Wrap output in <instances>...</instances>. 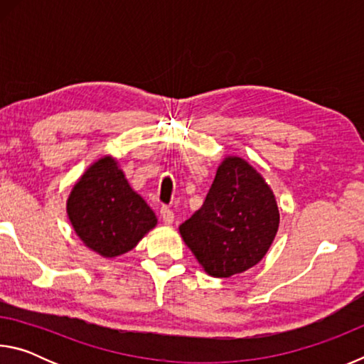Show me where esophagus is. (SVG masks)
<instances>
[{
	"label": "esophagus",
	"mask_w": 364,
	"mask_h": 364,
	"mask_svg": "<svg viewBox=\"0 0 364 364\" xmlns=\"http://www.w3.org/2000/svg\"><path fill=\"white\" fill-rule=\"evenodd\" d=\"M160 217H162L165 225H171V223H173V221H175V213H173V210H171V208L167 207V205H164L162 208H160Z\"/></svg>",
	"instance_id": "esophagus-1"
}]
</instances>
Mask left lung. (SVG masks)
<instances>
[{"instance_id":"8db88e82","label":"left lung","mask_w":364,"mask_h":364,"mask_svg":"<svg viewBox=\"0 0 364 364\" xmlns=\"http://www.w3.org/2000/svg\"><path fill=\"white\" fill-rule=\"evenodd\" d=\"M278 226V204L262 175L245 160L226 157L204 204L180 232L208 274L230 278L262 260Z\"/></svg>"}]
</instances>
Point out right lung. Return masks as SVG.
Returning <instances> with one entry per match:
<instances>
[{"mask_svg": "<svg viewBox=\"0 0 364 364\" xmlns=\"http://www.w3.org/2000/svg\"><path fill=\"white\" fill-rule=\"evenodd\" d=\"M67 213L85 245L106 258L132 250L157 225L156 213L112 157L100 159L85 171L67 199Z\"/></svg>", "mask_w": 364, "mask_h": 364, "instance_id": "1", "label": "right lung"}]
</instances>
